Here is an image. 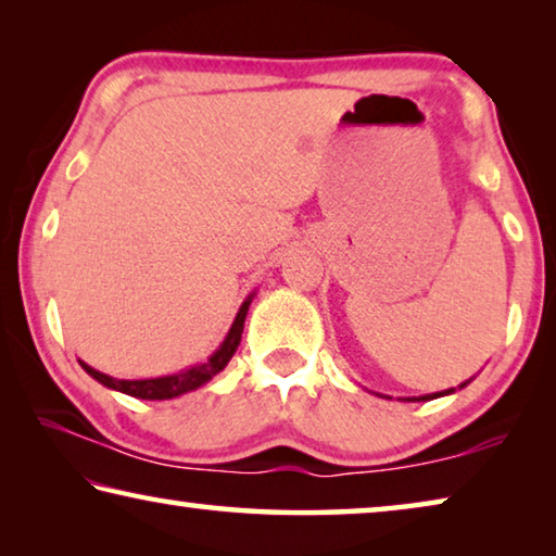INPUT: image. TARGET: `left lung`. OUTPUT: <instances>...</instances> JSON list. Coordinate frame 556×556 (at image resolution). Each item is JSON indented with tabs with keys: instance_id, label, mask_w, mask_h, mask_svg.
<instances>
[{
	"instance_id": "8db88e82",
	"label": "left lung",
	"mask_w": 556,
	"mask_h": 556,
	"mask_svg": "<svg viewBox=\"0 0 556 556\" xmlns=\"http://www.w3.org/2000/svg\"><path fill=\"white\" fill-rule=\"evenodd\" d=\"M464 384H460V388H464ZM448 392H454V390H446V392H441V394H448ZM434 397H439V394H427V397H419V400H434Z\"/></svg>"
}]
</instances>
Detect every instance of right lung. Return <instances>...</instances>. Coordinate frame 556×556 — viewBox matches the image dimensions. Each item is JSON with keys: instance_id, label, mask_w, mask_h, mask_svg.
<instances>
[{"instance_id": "1", "label": "right lung", "mask_w": 556, "mask_h": 556, "mask_svg": "<svg viewBox=\"0 0 556 556\" xmlns=\"http://www.w3.org/2000/svg\"><path fill=\"white\" fill-rule=\"evenodd\" d=\"M248 308H250V299L240 306V312H238V316H235V324L230 328L228 338H225L218 351H215L208 357V363L195 365V368L186 370V372L166 375V378H154V380H115L105 372L92 370L90 365H86V363H80V365H83V370L90 375V378H96L98 382L105 384V388L125 392V394H129V397H139V400H172V397H178V394L201 388V384L208 382L213 375H218L225 368V365L230 363L232 353L238 351V345H240L242 326H244V316H248Z\"/></svg>"}]
</instances>
